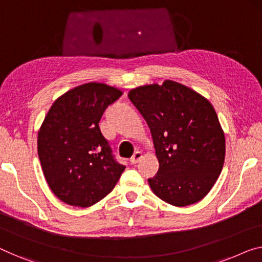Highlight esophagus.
Returning <instances> with one entry per match:
<instances>
[{"mask_svg":"<svg viewBox=\"0 0 262 262\" xmlns=\"http://www.w3.org/2000/svg\"><path fill=\"white\" fill-rule=\"evenodd\" d=\"M142 156H143V154H142V151H140V150H138V151H135L134 153V155L132 156L130 158V162L133 163V165H136V163H138L140 160L142 159Z\"/></svg>","mask_w":262,"mask_h":262,"instance_id":"obj_1","label":"esophagus"}]
</instances>
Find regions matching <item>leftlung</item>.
Listing matches in <instances>:
<instances>
[{
    "instance_id": "left-lung-1",
    "label": "left lung",
    "mask_w": 262,
    "mask_h": 262,
    "mask_svg": "<svg viewBox=\"0 0 262 262\" xmlns=\"http://www.w3.org/2000/svg\"><path fill=\"white\" fill-rule=\"evenodd\" d=\"M128 97L150 128L160 167L148 179L156 196L178 207L204 199L225 161V135L210 102L167 80L132 89Z\"/></svg>"
}]
</instances>
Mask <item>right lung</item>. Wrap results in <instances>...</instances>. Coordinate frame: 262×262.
Returning <instances> with one entry per match:
<instances>
[{
    "label": "right lung",
    "mask_w": 262,
    "mask_h": 262,
    "mask_svg": "<svg viewBox=\"0 0 262 262\" xmlns=\"http://www.w3.org/2000/svg\"><path fill=\"white\" fill-rule=\"evenodd\" d=\"M122 93L103 83H85L53 103L37 138L45 178L53 193L70 206L89 207L108 195L124 170L99 122Z\"/></svg>",
    "instance_id": "right-lung-1"
}]
</instances>
